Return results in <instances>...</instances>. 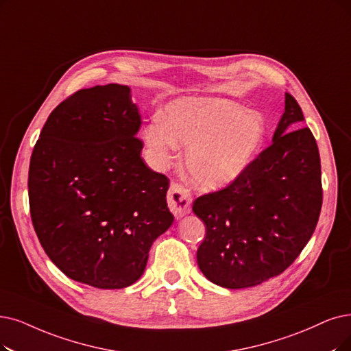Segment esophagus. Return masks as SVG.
<instances>
[{"label":"esophagus","mask_w":351,"mask_h":351,"mask_svg":"<svg viewBox=\"0 0 351 351\" xmlns=\"http://www.w3.org/2000/svg\"><path fill=\"white\" fill-rule=\"evenodd\" d=\"M167 202H168V207H170L176 219H181L190 213L191 194L184 186L173 183L170 186V190H168Z\"/></svg>","instance_id":"1"}]
</instances>
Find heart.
I'll return each instance as SVG.
<instances>
[{
  "label": "heart",
  "instance_id": "b5f03b06",
  "mask_svg": "<svg viewBox=\"0 0 351 351\" xmlns=\"http://www.w3.org/2000/svg\"><path fill=\"white\" fill-rule=\"evenodd\" d=\"M265 136V121L243 106L217 97H181L165 109V121L152 118L143 130L151 164L174 162L187 147L186 167L195 186H228L254 161Z\"/></svg>",
  "mask_w": 351,
  "mask_h": 351
}]
</instances>
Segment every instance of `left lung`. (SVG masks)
Returning <instances> with one entry per match:
<instances>
[{
	"label": "left lung",
	"instance_id": "obj_1",
	"mask_svg": "<svg viewBox=\"0 0 351 351\" xmlns=\"http://www.w3.org/2000/svg\"><path fill=\"white\" fill-rule=\"evenodd\" d=\"M301 121L295 97L285 93L272 145L228 187L194 200L193 212L206 226L197 263L213 284L259 285L282 274L311 239L322 204L321 162Z\"/></svg>",
	"mask_w": 351,
	"mask_h": 351
}]
</instances>
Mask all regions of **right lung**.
Listing matches in <instances>:
<instances>
[{
	"instance_id": "add662e5",
	"label": "right lung",
	"mask_w": 351,
	"mask_h": 351,
	"mask_svg": "<svg viewBox=\"0 0 351 351\" xmlns=\"http://www.w3.org/2000/svg\"><path fill=\"white\" fill-rule=\"evenodd\" d=\"M131 89H82L56 106L34 145L30 215L50 261L73 281L119 289L138 281L152 242L174 221L170 180L141 158Z\"/></svg>"
}]
</instances>
